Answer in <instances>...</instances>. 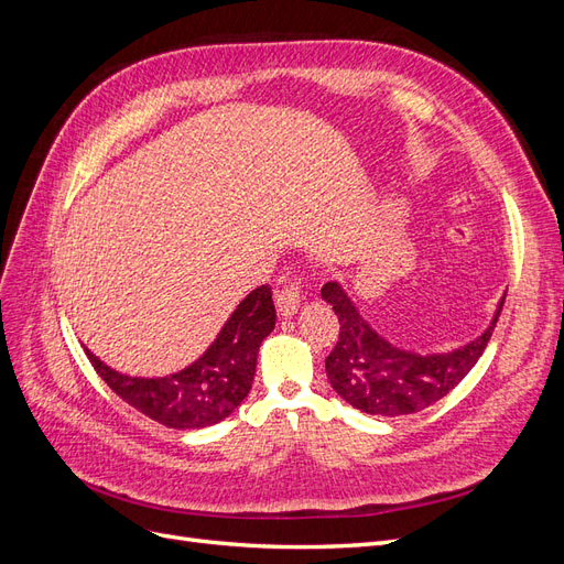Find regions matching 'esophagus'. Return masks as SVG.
<instances>
[{"mask_svg":"<svg viewBox=\"0 0 564 564\" xmlns=\"http://www.w3.org/2000/svg\"><path fill=\"white\" fill-rule=\"evenodd\" d=\"M301 284L299 282H286L282 289L275 292V305H278V313L282 317H292L299 305H301Z\"/></svg>","mask_w":564,"mask_h":564,"instance_id":"obj_1","label":"esophagus"}]
</instances>
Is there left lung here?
Instances as JSON below:
<instances>
[{
    "mask_svg": "<svg viewBox=\"0 0 564 564\" xmlns=\"http://www.w3.org/2000/svg\"><path fill=\"white\" fill-rule=\"evenodd\" d=\"M340 324L338 340L324 367L332 388L355 409L371 416H404L435 404L480 360L501 315L506 294L491 315L487 329L468 344L445 352H416L392 344L357 311L344 284L322 286Z\"/></svg>",
    "mask_w": 564,
    "mask_h": 564,
    "instance_id": "obj_1",
    "label": "left lung"
}]
</instances>
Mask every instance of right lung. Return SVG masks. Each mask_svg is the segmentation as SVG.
Returning a JSON list of instances; mask_svg holds the SVG:
<instances>
[{
    "label": "right lung",
    "mask_w": 564,
    "mask_h": 564,
    "mask_svg": "<svg viewBox=\"0 0 564 564\" xmlns=\"http://www.w3.org/2000/svg\"><path fill=\"white\" fill-rule=\"evenodd\" d=\"M275 329V303L270 286L249 292L195 362L169 377H129L87 350L98 377L119 398L166 429L195 431L228 419L249 395L256 357L263 338Z\"/></svg>",
    "instance_id": "1"
}]
</instances>
